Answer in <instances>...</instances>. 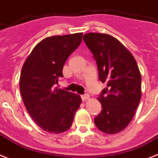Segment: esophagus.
<instances>
[{
    "label": "esophagus",
    "mask_w": 158,
    "mask_h": 158,
    "mask_svg": "<svg viewBox=\"0 0 158 158\" xmlns=\"http://www.w3.org/2000/svg\"><path fill=\"white\" fill-rule=\"evenodd\" d=\"M81 99L83 102H85V101H87V100L89 99V94H85V95H82Z\"/></svg>",
    "instance_id": "34e87169"
}]
</instances>
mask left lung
<instances>
[{
  "mask_svg": "<svg viewBox=\"0 0 158 158\" xmlns=\"http://www.w3.org/2000/svg\"><path fill=\"white\" fill-rule=\"evenodd\" d=\"M83 40L92 52L99 80L107 84L98 100L102 110L94 119L99 130L114 134L127 127L141 98V76L132 53L106 33H89Z\"/></svg>",
  "mask_w": 158,
  "mask_h": 158,
  "instance_id": "1",
  "label": "left lung"
}]
</instances>
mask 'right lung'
Listing matches in <instances>:
<instances>
[{
	"label": "right lung",
	"instance_id": "right-lung-1",
	"mask_svg": "<svg viewBox=\"0 0 158 158\" xmlns=\"http://www.w3.org/2000/svg\"><path fill=\"white\" fill-rule=\"evenodd\" d=\"M82 33L52 36L33 48L23 64L20 90L27 111L44 131L61 133L72 125L80 95L54 88L66 60L81 42Z\"/></svg>",
	"mask_w": 158,
	"mask_h": 158
}]
</instances>
